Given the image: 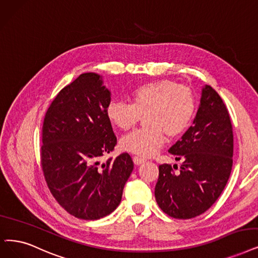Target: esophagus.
Returning a JSON list of instances; mask_svg holds the SVG:
<instances>
[{"mask_svg": "<svg viewBox=\"0 0 258 258\" xmlns=\"http://www.w3.org/2000/svg\"><path fill=\"white\" fill-rule=\"evenodd\" d=\"M133 162H135L136 165H141V164H143L144 162H146V160L136 156V157H133Z\"/></svg>", "mask_w": 258, "mask_h": 258, "instance_id": "esophagus-1", "label": "esophagus"}]
</instances>
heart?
I'll list each match as a JSON object with an SVG mask.
<instances>
[{
    "mask_svg": "<svg viewBox=\"0 0 258 258\" xmlns=\"http://www.w3.org/2000/svg\"><path fill=\"white\" fill-rule=\"evenodd\" d=\"M131 104L112 100L106 109L108 120L119 130L135 127L141 116L147 127L133 131L120 140V147L141 157H150L165 142V135L177 138L186 130L196 110L190 88L170 79L146 82L131 92Z\"/></svg>",
    "mask_w": 258,
    "mask_h": 258,
    "instance_id": "heart-1",
    "label": "heart"
}]
</instances>
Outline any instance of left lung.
Masks as SVG:
<instances>
[{
	"label": "left lung",
	"instance_id": "left-lung-1",
	"mask_svg": "<svg viewBox=\"0 0 258 258\" xmlns=\"http://www.w3.org/2000/svg\"><path fill=\"white\" fill-rule=\"evenodd\" d=\"M168 151L182 164L179 172H174L169 164L159 166L154 189L157 203L170 217H197L219 198L233 165L230 114L211 86L202 88L192 126Z\"/></svg>",
	"mask_w": 258,
	"mask_h": 258
}]
</instances>
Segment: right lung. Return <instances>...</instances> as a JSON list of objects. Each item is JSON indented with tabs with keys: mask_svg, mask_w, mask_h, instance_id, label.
<instances>
[{
	"mask_svg": "<svg viewBox=\"0 0 258 258\" xmlns=\"http://www.w3.org/2000/svg\"><path fill=\"white\" fill-rule=\"evenodd\" d=\"M110 101L102 77L85 73L59 92L44 117L41 165L46 184L79 219L97 220L114 211L133 170L127 152L99 161L117 142L106 115Z\"/></svg>",
	"mask_w": 258,
	"mask_h": 258,
	"instance_id": "1",
	"label": "right lung"
}]
</instances>
